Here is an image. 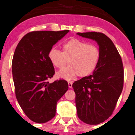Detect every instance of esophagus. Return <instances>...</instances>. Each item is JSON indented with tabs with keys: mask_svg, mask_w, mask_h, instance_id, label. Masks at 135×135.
Listing matches in <instances>:
<instances>
[{
	"mask_svg": "<svg viewBox=\"0 0 135 135\" xmlns=\"http://www.w3.org/2000/svg\"><path fill=\"white\" fill-rule=\"evenodd\" d=\"M68 86H69V88H72L73 87V83L72 82H68Z\"/></svg>",
	"mask_w": 135,
	"mask_h": 135,
	"instance_id": "esophagus-1",
	"label": "esophagus"
}]
</instances>
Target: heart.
Wrapping results in <instances>:
<instances>
[{"mask_svg":"<svg viewBox=\"0 0 135 135\" xmlns=\"http://www.w3.org/2000/svg\"><path fill=\"white\" fill-rule=\"evenodd\" d=\"M49 59L52 65L62 69L68 60L69 66L57 73V76L69 80L78 75L85 77L93 72L100 58V51L95 45H87L83 41L73 38L64 43L62 51L55 48L48 53Z\"/></svg>","mask_w":135,"mask_h":135,"instance_id":"obj_1","label":"heart"}]
</instances>
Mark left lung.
Returning <instances> with one entry per match:
<instances>
[{"mask_svg": "<svg viewBox=\"0 0 135 135\" xmlns=\"http://www.w3.org/2000/svg\"><path fill=\"white\" fill-rule=\"evenodd\" d=\"M77 35L95 40L100 51L93 74L73 84L79 118L87 124L97 125L111 116L123 90V62L112 41L104 33L93 31Z\"/></svg>", "mask_w": 135, "mask_h": 135, "instance_id": "8db88e82", "label": "left lung"}]
</instances>
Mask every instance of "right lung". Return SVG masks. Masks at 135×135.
Segmentation results:
<instances>
[{
	"mask_svg": "<svg viewBox=\"0 0 135 135\" xmlns=\"http://www.w3.org/2000/svg\"><path fill=\"white\" fill-rule=\"evenodd\" d=\"M69 31H31L21 39L14 52L15 95L23 112L36 123H46L55 116L57 101L68 89L64 79L49 83L55 71L48 53Z\"/></svg>",
	"mask_w": 135,
	"mask_h": 135,
	"instance_id": "right-lung-1",
	"label": "right lung"
}]
</instances>
